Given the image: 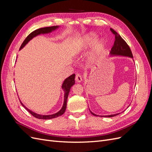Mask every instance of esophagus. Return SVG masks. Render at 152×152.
<instances>
[{"label": "esophagus", "mask_w": 152, "mask_h": 152, "mask_svg": "<svg viewBox=\"0 0 152 152\" xmlns=\"http://www.w3.org/2000/svg\"><path fill=\"white\" fill-rule=\"evenodd\" d=\"M75 80L77 82H80L82 80V76L80 74H79V73H77L75 76Z\"/></svg>", "instance_id": "obj_1"}]
</instances>
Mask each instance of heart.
<instances>
[{
  "label": "heart",
  "instance_id": "b5f03b06",
  "mask_svg": "<svg viewBox=\"0 0 152 152\" xmlns=\"http://www.w3.org/2000/svg\"><path fill=\"white\" fill-rule=\"evenodd\" d=\"M98 39V35H96L94 32H90V33L86 34L83 39H82L80 45H79V47L78 48L77 52L79 53L83 50L86 48H88L91 45H93L96 42V40ZM104 46V41L101 40L98 41V42H96V44L94 45V56H97L98 55L101 51L103 50V48Z\"/></svg>",
  "mask_w": 152,
  "mask_h": 152
}]
</instances>
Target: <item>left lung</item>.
<instances>
[{
    "mask_svg": "<svg viewBox=\"0 0 152 152\" xmlns=\"http://www.w3.org/2000/svg\"><path fill=\"white\" fill-rule=\"evenodd\" d=\"M110 30H111V31L115 35V38L113 47L111 50H110V56H126V57H129V58H133V56H132L131 49L129 46L127 45V44L126 42V41L124 40L121 37V35L118 34V33H117V32L113 29L110 28ZM90 112L91 113L92 115H93L94 116H99V115H96L95 113H93L91 110H90ZM118 114H120V113L113 114V115H100V117H112L118 115Z\"/></svg>",
    "mask_w": 152,
    "mask_h": 152,
    "instance_id": "1",
    "label": "left lung"
}]
</instances>
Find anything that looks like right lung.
Instances as JSON below:
<instances>
[{
	"label": "right lung",
	"instance_id": "obj_1",
	"mask_svg": "<svg viewBox=\"0 0 152 152\" xmlns=\"http://www.w3.org/2000/svg\"><path fill=\"white\" fill-rule=\"evenodd\" d=\"M59 26H49V27H44V28H41L37 30H35V31H32L31 34H30L28 37L25 39V40L23 41V42L22 43L21 47L20 48V50L21 49L23 48L25 45L28 43L30 40H31L35 37L39 35L40 34H49L52 32L53 31H54L55 30H56L57 28H59ZM75 74H72V75L69 76L68 78L64 80L63 83L62 84V89L65 92V95H64V102H63V107L61 108V109L59 110V111L56 113H54L52 115H40L38 113H36L34 112L31 111L30 110L27 108L23 104L21 101L20 103L22 104V106L23 107H25V108L28 111L31 115H32L34 117H35L39 119H45V120H47V119H51V118H56L58 117H59L65 113V110L66 108V104H67V99H68V94L70 93V91L71 87L73 86V85L75 84Z\"/></svg>",
	"mask_w": 152,
	"mask_h": 152
}]
</instances>
